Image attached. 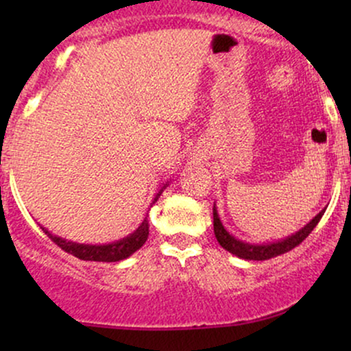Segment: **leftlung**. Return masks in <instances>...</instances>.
<instances>
[{"label":"left lung","instance_id":"obj_1","mask_svg":"<svg viewBox=\"0 0 351 351\" xmlns=\"http://www.w3.org/2000/svg\"><path fill=\"white\" fill-rule=\"evenodd\" d=\"M324 213H325V209L324 211L318 213V215L313 217L312 221H310L307 226L302 228L300 231L295 232V234L285 237V239H282V241H276V243H269V244L244 243V241L236 239L234 236L229 234L226 229H224L223 223H221L219 215H217V211H216V206L213 208V223H215V236H216L217 243L221 244V247L226 249V251H229L231 254H234V256L241 257V259H245V261H267V259H272V257L280 256V254L292 251L293 247H297V245H299L302 241H304L305 237H307L310 232L313 231V228H315L318 224V221L322 219Z\"/></svg>","mask_w":351,"mask_h":351}]
</instances>
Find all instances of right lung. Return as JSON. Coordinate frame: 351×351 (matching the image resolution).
<instances>
[{"label": "right lung", "instance_id": "1", "mask_svg": "<svg viewBox=\"0 0 351 351\" xmlns=\"http://www.w3.org/2000/svg\"><path fill=\"white\" fill-rule=\"evenodd\" d=\"M165 188H167V184L160 189L158 195L155 196V201L158 199V196L162 195ZM155 201H153V203H155ZM43 231L46 232V234L51 237L52 243L58 244L62 251L69 252L72 256L79 257V259L95 261V263H117V261L127 259L128 256H132L135 251H138V249L145 244V241H147L148 237V219L145 217L143 223L140 224L138 229H136L135 232H132L130 236L123 237V239L117 241V243L99 244V245L79 244V243H72V241H66L62 239V237L51 234L46 228H43Z\"/></svg>", "mask_w": 351, "mask_h": 351}]
</instances>
